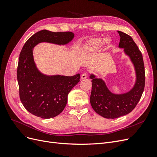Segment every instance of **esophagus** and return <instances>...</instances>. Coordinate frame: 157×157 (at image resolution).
<instances>
[{"label": "esophagus", "mask_w": 157, "mask_h": 157, "mask_svg": "<svg viewBox=\"0 0 157 157\" xmlns=\"http://www.w3.org/2000/svg\"><path fill=\"white\" fill-rule=\"evenodd\" d=\"M88 77V75L86 73H83L81 75V79H86Z\"/></svg>", "instance_id": "1"}]
</instances>
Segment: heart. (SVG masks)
Returning <instances> with one entry per match:
<instances>
[{
  "instance_id": "b5f03b06",
  "label": "heart",
  "mask_w": 157,
  "mask_h": 157,
  "mask_svg": "<svg viewBox=\"0 0 157 157\" xmlns=\"http://www.w3.org/2000/svg\"><path fill=\"white\" fill-rule=\"evenodd\" d=\"M103 39L101 38H93L87 42L84 48V52L86 54H90L96 52L103 44Z\"/></svg>"
}]
</instances>
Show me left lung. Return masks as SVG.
<instances>
[{"mask_svg":"<svg viewBox=\"0 0 157 157\" xmlns=\"http://www.w3.org/2000/svg\"><path fill=\"white\" fill-rule=\"evenodd\" d=\"M121 39L118 46L124 48L134 65L137 80L130 92L123 94H112L103 80L90 75L92 87L90 103L98 115L106 118H116L132 111L141 98L145 88V74L143 56L132 38L122 31H118Z\"/></svg>","mask_w":157,"mask_h":157,"instance_id":"left-lung-1","label":"left lung"}]
</instances>
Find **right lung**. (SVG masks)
<instances>
[{"instance_id":"right-lung-1","label":"right lung","mask_w":157,"mask_h":157,"mask_svg":"<svg viewBox=\"0 0 157 157\" xmlns=\"http://www.w3.org/2000/svg\"><path fill=\"white\" fill-rule=\"evenodd\" d=\"M73 37L72 32L42 30L31 36L22 48L17 69L19 93L23 105L33 115L42 118L59 115L67 104L69 92L80 77V74L66 77L40 73L33 59V48L42 42L66 44Z\"/></svg>"}]
</instances>
